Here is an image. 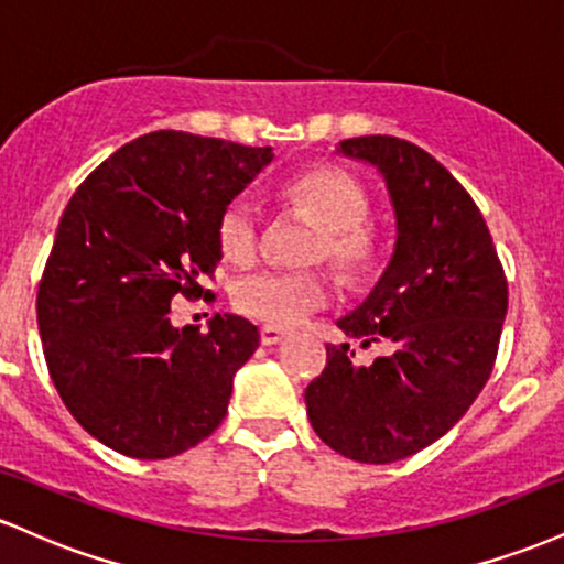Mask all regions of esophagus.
Here are the masks:
<instances>
[{"instance_id": "esophagus-1", "label": "esophagus", "mask_w": 564, "mask_h": 564, "mask_svg": "<svg viewBox=\"0 0 564 564\" xmlns=\"http://www.w3.org/2000/svg\"><path fill=\"white\" fill-rule=\"evenodd\" d=\"M260 339H262V345L273 347V345H278V341L286 339V332H283V328H278V326H262L260 328Z\"/></svg>"}]
</instances>
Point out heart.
<instances>
[{
    "mask_svg": "<svg viewBox=\"0 0 564 564\" xmlns=\"http://www.w3.org/2000/svg\"><path fill=\"white\" fill-rule=\"evenodd\" d=\"M286 198L321 225L310 249V262L326 260L345 283H364L381 262L379 232L368 225L371 200L366 187L341 166H313L286 185ZM262 219L254 200L232 198L217 217V246L225 260L249 264L260 251ZM332 296V283L323 270H262L232 286V304L246 318L268 326H296L321 310Z\"/></svg>",
    "mask_w": 564,
    "mask_h": 564,
    "instance_id": "obj_1",
    "label": "heart"
}]
</instances>
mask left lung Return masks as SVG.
Instances as JSON below:
<instances>
[{
    "mask_svg": "<svg viewBox=\"0 0 564 564\" xmlns=\"http://www.w3.org/2000/svg\"><path fill=\"white\" fill-rule=\"evenodd\" d=\"M339 153L377 166L398 217L390 268L339 328L390 352L358 366L349 345H326L328 364L304 403L328 448L392 464L443 437L482 392L507 275L480 209L437 159L390 134L341 140Z\"/></svg>",
    "mask_w": 564,
    "mask_h": 564,
    "instance_id": "1",
    "label": "left lung"
}]
</instances>
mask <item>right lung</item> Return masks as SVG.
Wrapping results in <instances>:
<instances>
[{
	"mask_svg": "<svg viewBox=\"0 0 564 564\" xmlns=\"http://www.w3.org/2000/svg\"><path fill=\"white\" fill-rule=\"evenodd\" d=\"M273 148L161 132L121 145L70 196L36 291L44 360L70 416L132 458L177 456L223 424L260 347L238 315L172 326L174 296H209L217 217Z\"/></svg>",
	"mask_w": 564,
	"mask_h": 564,
	"instance_id": "1",
	"label": "right lung"
}]
</instances>
